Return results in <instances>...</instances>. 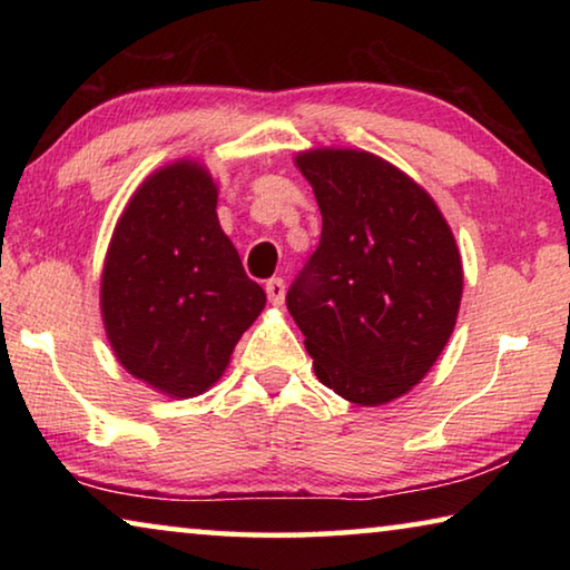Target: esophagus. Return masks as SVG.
<instances>
[{
    "label": "esophagus",
    "mask_w": 570,
    "mask_h": 570,
    "mask_svg": "<svg viewBox=\"0 0 570 570\" xmlns=\"http://www.w3.org/2000/svg\"><path fill=\"white\" fill-rule=\"evenodd\" d=\"M284 294H286V286H284L282 278H268V282H266L268 302H272L274 306H282L284 304Z\"/></svg>",
    "instance_id": "34e87169"
}]
</instances>
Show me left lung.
Returning a JSON list of instances; mask_svg holds the SVG:
<instances>
[{
  "label": "left lung",
  "mask_w": 570,
  "mask_h": 570,
  "mask_svg": "<svg viewBox=\"0 0 570 570\" xmlns=\"http://www.w3.org/2000/svg\"><path fill=\"white\" fill-rule=\"evenodd\" d=\"M322 210V238L286 306L324 387L360 407L407 394L455 330L462 262L417 180L374 153L294 156Z\"/></svg>",
  "instance_id": "left-lung-1"
}]
</instances>
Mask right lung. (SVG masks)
<instances>
[{
	"label": "right lung",
	"instance_id": "obj_1",
	"mask_svg": "<svg viewBox=\"0 0 570 570\" xmlns=\"http://www.w3.org/2000/svg\"><path fill=\"white\" fill-rule=\"evenodd\" d=\"M216 206L204 163H166L135 188L105 254L100 312L112 352L135 380L173 400L214 387L266 306Z\"/></svg>",
	"mask_w": 570,
	"mask_h": 570
}]
</instances>
